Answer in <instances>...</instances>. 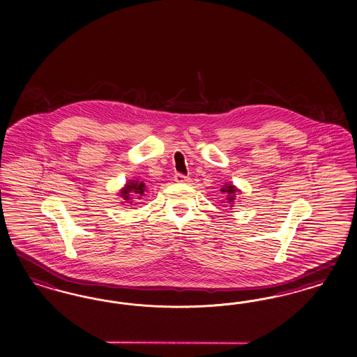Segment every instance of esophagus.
I'll use <instances>...</instances> for the list:
<instances>
[{
  "mask_svg": "<svg viewBox=\"0 0 357 357\" xmlns=\"http://www.w3.org/2000/svg\"><path fill=\"white\" fill-rule=\"evenodd\" d=\"M174 179H175V182H176V183H188V182L191 181V178L184 176L183 174H175Z\"/></svg>",
  "mask_w": 357,
  "mask_h": 357,
  "instance_id": "obj_1",
  "label": "esophagus"
}]
</instances>
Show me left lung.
Segmentation results:
<instances>
[{
  "label": "left lung",
  "mask_w": 357,
  "mask_h": 357,
  "mask_svg": "<svg viewBox=\"0 0 357 357\" xmlns=\"http://www.w3.org/2000/svg\"><path fill=\"white\" fill-rule=\"evenodd\" d=\"M221 192L225 194V199L221 200L222 206H224V203H225V206H227L231 208V206H234V202H236V199H237V195L241 194V190L237 188L234 184L227 182V183L221 187Z\"/></svg>",
  "instance_id": "8db88e82"
}]
</instances>
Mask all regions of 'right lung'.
Returning <instances> with one entry per match:
<instances>
[{
	"mask_svg": "<svg viewBox=\"0 0 357 357\" xmlns=\"http://www.w3.org/2000/svg\"><path fill=\"white\" fill-rule=\"evenodd\" d=\"M148 191L146 184L144 183V181H140L139 178H133L130 179L127 183L124 184V187H121L119 191L120 203L124 206L126 203H128L132 206V203L135 200H141L142 196Z\"/></svg>",
	"mask_w": 357,
	"mask_h": 357,
	"instance_id": "add662e5",
	"label": "right lung"
}]
</instances>
